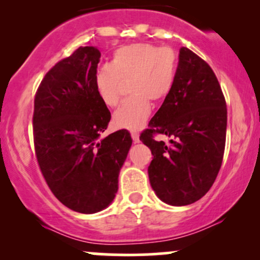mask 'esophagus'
Returning <instances> with one entry per match:
<instances>
[{"instance_id": "1", "label": "esophagus", "mask_w": 260, "mask_h": 260, "mask_svg": "<svg viewBox=\"0 0 260 260\" xmlns=\"http://www.w3.org/2000/svg\"><path fill=\"white\" fill-rule=\"evenodd\" d=\"M131 136H132V139H133L134 143H139V133L131 132Z\"/></svg>"}]
</instances>
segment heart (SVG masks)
<instances>
[{"instance_id": "1", "label": "heart", "mask_w": 260, "mask_h": 260, "mask_svg": "<svg viewBox=\"0 0 260 260\" xmlns=\"http://www.w3.org/2000/svg\"><path fill=\"white\" fill-rule=\"evenodd\" d=\"M177 74V55L171 47L137 43L118 47L110 64L98 68L94 86L107 107H116L129 82L131 96L113 115L116 127L139 129L151 112L150 100L159 103L169 96Z\"/></svg>"}]
</instances>
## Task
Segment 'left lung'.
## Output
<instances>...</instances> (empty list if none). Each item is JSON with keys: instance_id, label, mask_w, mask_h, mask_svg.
I'll return each mask as SVG.
<instances>
[{"instance_id": "left-lung-1", "label": "left lung", "mask_w": 260, "mask_h": 260, "mask_svg": "<svg viewBox=\"0 0 260 260\" xmlns=\"http://www.w3.org/2000/svg\"><path fill=\"white\" fill-rule=\"evenodd\" d=\"M228 109L215 73L187 47L180 50L175 85L140 140L151 150V187L166 204H192L210 189L221 168ZM165 134L170 145L156 141Z\"/></svg>"}]
</instances>
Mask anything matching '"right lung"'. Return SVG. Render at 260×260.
I'll return each instance as SVG.
<instances>
[{"mask_svg": "<svg viewBox=\"0 0 260 260\" xmlns=\"http://www.w3.org/2000/svg\"><path fill=\"white\" fill-rule=\"evenodd\" d=\"M100 56L96 47L77 49L45 74L34 99L39 168L53 196L82 214L98 213L113 201L132 145L126 129L100 138L111 120L94 86Z\"/></svg>", "mask_w": 260, "mask_h": 260, "instance_id": "add662e5", "label": "right lung"}]
</instances>
